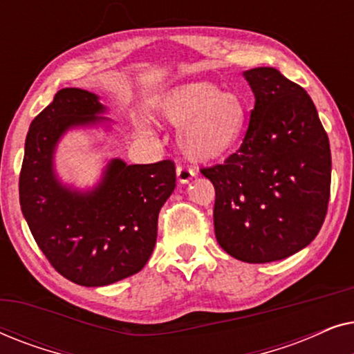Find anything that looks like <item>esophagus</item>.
<instances>
[{"instance_id": "34e87169", "label": "esophagus", "mask_w": 354, "mask_h": 354, "mask_svg": "<svg viewBox=\"0 0 354 354\" xmlns=\"http://www.w3.org/2000/svg\"><path fill=\"white\" fill-rule=\"evenodd\" d=\"M176 174H177V180L180 183H188L193 177H195V172H193L190 167H185V166H177Z\"/></svg>"}]
</instances>
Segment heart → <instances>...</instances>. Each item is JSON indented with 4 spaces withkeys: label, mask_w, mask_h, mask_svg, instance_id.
Here are the masks:
<instances>
[{
    "label": "heart",
    "mask_w": 354,
    "mask_h": 354,
    "mask_svg": "<svg viewBox=\"0 0 354 354\" xmlns=\"http://www.w3.org/2000/svg\"><path fill=\"white\" fill-rule=\"evenodd\" d=\"M162 122L177 130L180 151L195 162H209L227 156L239 147L250 119V108L235 91H221L209 82L176 85L153 103ZM149 133L147 124H138Z\"/></svg>",
    "instance_id": "b5f03b06"
}]
</instances>
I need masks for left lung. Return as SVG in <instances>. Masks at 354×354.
I'll list each match as a JSON object with an SVG mask.
<instances>
[{
  "label": "left lung",
  "instance_id": "8db88e82",
  "mask_svg": "<svg viewBox=\"0 0 354 354\" xmlns=\"http://www.w3.org/2000/svg\"><path fill=\"white\" fill-rule=\"evenodd\" d=\"M243 77L254 93L243 143L201 174L216 188L217 243L235 259L263 264L316 239L327 214L332 158L306 90L274 67Z\"/></svg>",
  "mask_w": 354,
  "mask_h": 354
}]
</instances>
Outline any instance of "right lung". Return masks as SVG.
Masks as SVG:
<instances>
[{
  "label": "right lung",
  "instance_id": "obj_1",
  "mask_svg": "<svg viewBox=\"0 0 354 354\" xmlns=\"http://www.w3.org/2000/svg\"><path fill=\"white\" fill-rule=\"evenodd\" d=\"M100 96L62 88L26 138L19 201L37 245L61 275L104 287L140 272L158 236V216L176 188L172 161L127 164L114 158L90 190L62 183L55 169L61 138L74 129L111 127Z\"/></svg>",
  "mask_w": 354,
  "mask_h": 354
}]
</instances>
